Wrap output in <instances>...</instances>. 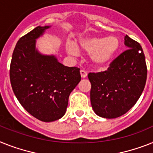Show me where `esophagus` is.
I'll return each instance as SVG.
<instances>
[{"mask_svg":"<svg viewBox=\"0 0 153 153\" xmlns=\"http://www.w3.org/2000/svg\"><path fill=\"white\" fill-rule=\"evenodd\" d=\"M80 76H81L82 78L87 77V76H88V73H87L85 70H83V69H81V70H80Z\"/></svg>","mask_w":153,"mask_h":153,"instance_id":"34e87169","label":"esophagus"}]
</instances>
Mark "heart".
Masks as SVG:
<instances>
[{"label":"heart","instance_id":"b5f03b06","mask_svg":"<svg viewBox=\"0 0 153 153\" xmlns=\"http://www.w3.org/2000/svg\"><path fill=\"white\" fill-rule=\"evenodd\" d=\"M78 45L84 51L90 53L91 62L98 69L107 67L120 48L119 40L114 36L107 38L100 36L87 37L79 40ZM67 51L73 55L78 54L77 48L74 45H69Z\"/></svg>","mask_w":153,"mask_h":153}]
</instances>
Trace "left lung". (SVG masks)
I'll use <instances>...</instances> for the list:
<instances>
[{"mask_svg": "<svg viewBox=\"0 0 153 153\" xmlns=\"http://www.w3.org/2000/svg\"><path fill=\"white\" fill-rule=\"evenodd\" d=\"M124 45L128 49L111 62L106 71L88 74L92 108L106 119L117 118L129 111L146 85L147 67L142 47L127 35Z\"/></svg>", "mask_w": 153, "mask_h": 153, "instance_id": "obj_1", "label": "left lung"}]
</instances>
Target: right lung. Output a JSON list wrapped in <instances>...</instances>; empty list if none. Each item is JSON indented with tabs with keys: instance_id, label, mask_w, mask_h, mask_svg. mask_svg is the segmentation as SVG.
I'll return each instance as SVG.
<instances>
[{
	"instance_id": "right-lung-1",
	"label": "right lung",
	"mask_w": 153,
	"mask_h": 153,
	"mask_svg": "<svg viewBox=\"0 0 153 153\" xmlns=\"http://www.w3.org/2000/svg\"><path fill=\"white\" fill-rule=\"evenodd\" d=\"M50 27L37 26L22 36L10 65L14 94L30 114L44 122L65 115L69 94L81 79L79 68L65 66L56 56L43 55L36 48V39Z\"/></svg>"
}]
</instances>
